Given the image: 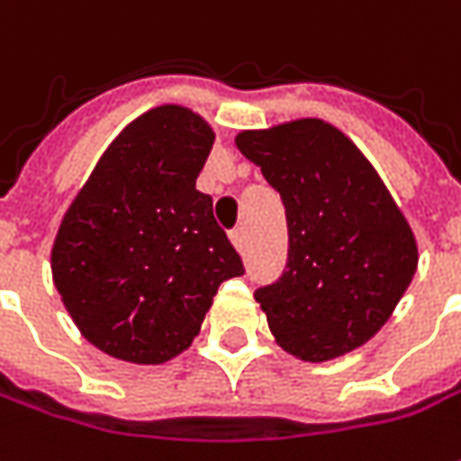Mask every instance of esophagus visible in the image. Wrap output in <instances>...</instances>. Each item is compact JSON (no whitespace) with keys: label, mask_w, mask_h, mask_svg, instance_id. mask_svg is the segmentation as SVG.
I'll return each mask as SVG.
<instances>
[{"label":"esophagus","mask_w":461,"mask_h":461,"mask_svg":"<svg viewBox=\"0 0 461 461\" xmlns=\"http://www.w3.org/2000/svg\"><path fill=\"white\" fill-rule=\"evenodd\" d=\"M230 240H231V245L237 247V249H242V247H245V230H242V227H237V230L230 234Z\"/></svg>","instance_id":"obj_1"}]
</instances>
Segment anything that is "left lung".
<instances>
[{
  "mask_svg": "<svg viewBox=\"0 0 461 461\" xmlns=\"http://www.w3.org/2000/svg\"><path fill=\"white\" fill-rule=\"evenodd\" d=\"M234 145L285 206V273L255 291L276 341L326 362L373 339L419 267L413 230L373 163L316 117L245 130Z\"/></svg>",
  "mask_w": 461,
  "mask_h": 461,
  "instance_id": "1",
  "label": "left lung"
}]
</instances>
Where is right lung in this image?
I'll return each instance as SVG.
<instances>
[{"label":"right lung","instance_id":"1","mask_svg":"<svg viewBox=\"0 0 461 461\" xmlns=\"http://www.w3.org/2000/svg\"><path fill=\"white\" fill-rule=\"evenodd\" d=\"M214 130L163 104L132 120L76 194L50 249L73 324L109 357L163 365L199 337L224 280L245 273L196 191Z\"/></svg>","mask_w":461,"mask_h":461}]
</instances>
